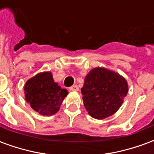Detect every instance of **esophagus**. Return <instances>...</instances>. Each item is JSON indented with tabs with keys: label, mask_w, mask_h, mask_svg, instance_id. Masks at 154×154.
Wrapping results in <instances>:
<instances>
[{
	"label": "esophagus",
	"mask_w": 154,
	"mask_h": 154,
	"mask_svg": "<svg viewBox=\"0 0 154 154\" xmlns=\"http://www.w3.org/2000/svg\"><path fill=\"white\" fill-rule=\"evenodd\" d=\"M69 89H70V91H77L79 90L77 85H73V86H72Z\"/></svg>",
	"instance_id": "esophagus-1"
}]
</instances>
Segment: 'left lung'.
<instances>
[{
	"instance_id": "left-lung-1",
	"label": "left lung",
	"mask_w": 154,
	"mask_h": 154,
	"mask_svg": "<svg viewBox=\"0 0 154 154\" xmlns=\"http://www.w3.org/2000/svg\"><path fill=\"white\" fill-rule=\"evenodd\" d=\"M81 91L89 115L102 119L119 110L128 93V84L116 72L97 67L87 74Z\"/></svg>"
}]
</instances>
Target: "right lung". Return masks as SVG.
Listing matches in <instances>:
<instances>
[{
  "instance_id": "add662e5",
  "label": "right lung",
  "mask_w": 154,
  "mask_h": 154,
  "mask_svg": "<svg viewBox=\"0 0 154 154\" xmlns=\"http://www.w3.org/2000/svg\"><path fill=\"white\" fill-rule=\"evenodd\" d=\"M25 94L32 109L43 116H52L58 111L67 91L54 82L51 72H42L27 81Z\"/></svg>"
}]
</instances>
